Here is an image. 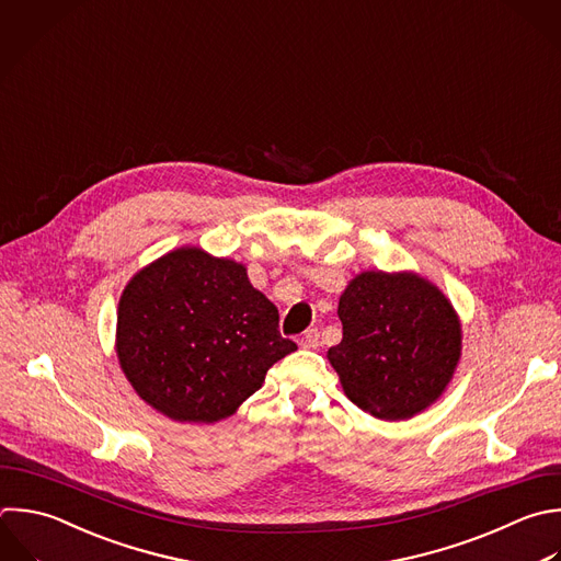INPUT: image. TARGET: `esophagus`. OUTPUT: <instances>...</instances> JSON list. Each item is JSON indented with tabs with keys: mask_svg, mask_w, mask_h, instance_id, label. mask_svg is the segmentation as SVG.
<instances>
[{
	"mask_svg": "<svg viewBox=\"0 0 561 561\" xmlns=\"http://www.w3.org/2000/svg\"><path fill=\"white\" fill-rule=\"evenodd\" d=\"M298 344H300L302 348H318V346H320V333H318V329L305 331V333L300 335Z\"/></svg>",
	"mask_w": 561,
	"mask_h": 561,
	"instance_id": "34e87169",
	"label": "esophagus"
}]
</instances>
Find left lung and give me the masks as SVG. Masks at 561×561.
<instances>
[{"label":"left lung","instance_id":"1","mask_svg":"<svg viewBox=\"0 0 561 561\" xmlns=\"http://www.w3.org/2000/svg\"><path fill=\"white\" fill-rule=\"evenodd\" d=\"M337 316L342 342L327 357L357 408L399 421L447 390L460 362L462 327L432 280L408 270L362 272L342 291Z\"/></svg>","mask_w":561,"mask_h":561}]
</instances>
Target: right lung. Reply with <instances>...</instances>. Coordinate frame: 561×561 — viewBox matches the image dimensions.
<instances>
[{
  "label": "right lung",
  "mask_w": 561,
  "mask_h": 561,
  "mask_svg": "<svg viewBox=\"0 0 561 561\" xmlns=\"http://www.w3.org/2000/svg\"><path fill=\"white\" fill-rule=\"evenodd\" d=\"M294 351L248 267L197 245L138 270L118 302V364L138 397L178 423L232 416Z\"/></svg>",
  "instance_id": "1"
}]
</instances>
